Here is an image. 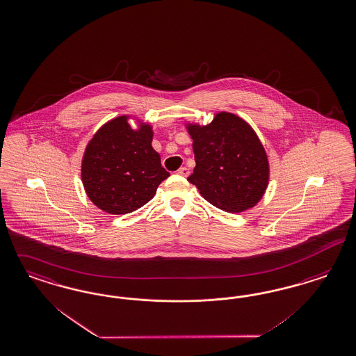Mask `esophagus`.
I'll list each match as a JSON object with an SVG mask.
<instances>
[{
    "label": "esophagus",
    "instance_id": "34e87169",
    "mask_svg": "<svg viewBox=\"0 0 356 356\" xmlns=\"http://www.w3.org/2000/svg\"><path fill=\"white\" fill-rule=\"evenodd\" d=\"M177 172H178L179 175H182V177H187V175L190 174V170H188L187 168H181V169H179Z\"/></svg>",
    "mask_w": 356,
    "mask_h": 356
}]
</instances>
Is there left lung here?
Wrapping results in <instances>:
<instances>
[{"label": "left lung", "instance_id": "left-lung-1", "mask_svg": "<svg viewBox=\"0 0 356 356\" xmlns=\"http://www.w3.org/2000/svg\"><path fill=\"white\" fill-rule=\"evenodd\" d=\"M197 166L187 178L212 206L231 213L254 207L269 184V161L250 124L218 112L207 125L187 122Z\"/></svg>", "mask_w": 356, "mask_h": 356}]
</instances>
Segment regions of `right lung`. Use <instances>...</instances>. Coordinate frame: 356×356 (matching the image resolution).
Instances as JSON below:
<instances>
[{
  "instance_id": "right-lung-1",
  "label": "right lung",
  "mask_w": 356,
  "mask_h": 356,
  "mask_svg": "<svg viewBox=\"0 0 356 356\" xmlns=\"http://www.w3.org/2000/svg\"><path fill=\"white\" fill-rule=\"evenodd\" d=\"M131 116L106 121L93 134L81 159V182L96 207L112 215L138 210L156 195L169 172L153 149V127Z\"/></svg>"
}]
</instances>
